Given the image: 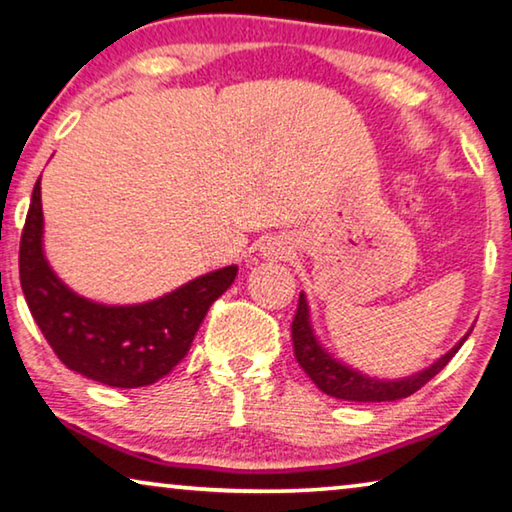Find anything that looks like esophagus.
Instances as JSON below:
<instances>
[{
    "instance_id": "esophagus-1",
    "label": "esophagus",
    "mask_w": 512,
    "mask_h": 512,
    "mask_svg": "<svg viewBox=\"0 0 512 512\" xmlns=\"http://www.w3.org/2000/svg\"><path fill=\"white\" fill-rule=\"evenodd\" d=\"M264 255L271 259H289L294 255V243L289 237H275L264 246Z\"/></svg>"
}]
</instances>
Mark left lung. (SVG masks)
<instances>
[{
    "mask_svg": "<svg viewBox=\"0 0 512 512\" xmlns=\"http://www.w3.org/2000/svg\"><path fill=\"white\" fill-rule=\"evenodd\" d=\"M472 330L474 326L467 330V335L462 337L449 353H444L442 358H437L431 367H426L419 373H412V376L387 380V378H373L358 369L348 367V364L337 360L335 355L323 348V344L319 342V337H316V332L312 328L310 305H307L305 294H300L298 298V310L294 316V323H291L296 360L307 376L312 378V383L328 396H335V399L362 401V403L399 401V399H405V396L415 394L417 389L424 387L428 380L437 376V373L449 364L453 355L458 353V348L467 342L469 332Z\"/></svg>",
    "mask_w": 512,
    "mask_h": 512,
    "instance_id": "1",
    "label": "left lung"
}]
</instances>
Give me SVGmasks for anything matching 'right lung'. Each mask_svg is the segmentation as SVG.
I'll list each match as a JSON object with an SVG mask.
<instances>
[{"label":"right lung","mask_w":512,"mask_h":512,"mask_svg":"<svg viewBox=\"0 0 512 512\" xmlns=\"http://www.w3.org/2000/svg\"><path fill=\"white\" fill-rule=\"evenodd\" d=\"M225 266L139 305H104L72 291L43 250L40 180L20 239V285L47 344L70 371L109 387L157 383L189 353L214 300L237 278Z\"/></svg>","instance_id":"right-lung-1"}]
</instances>
